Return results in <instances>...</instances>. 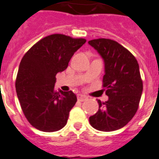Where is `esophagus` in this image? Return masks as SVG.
Returning a JSON list of instances; mask_svg holds the SVG:
<instances>
[{
    "label": "esophagus",
    "instance_id": "obj_1",
    "mask_svg": "<svg viewBox=\"0 0 159 159\" xmlns=\"http://www.w3.org/2000/svg\"><path fill=\"white\" fill-rule=\"evenodd\" d=\"M77 99H78V101L84 102L87 99V97H86L85 95H83V94H80V93H79V94L77 95Z\"/></svg>",
    "mask_w": 159,
    "mask_h": 159
}]
</instances>
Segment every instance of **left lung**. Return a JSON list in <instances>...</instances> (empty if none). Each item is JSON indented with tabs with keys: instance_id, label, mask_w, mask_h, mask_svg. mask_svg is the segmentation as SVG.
<instances>
[{
	"instance_id": "8db88e82",
	"label": "left lung",
	"mask_w": 159,
	"mask_h": 159,
	"mask_svg": "<svg viewBox=\"0 0 159 159\" xmlns=\"http://www.w3.org/2000/svg\"><path fill=\"white\" fill-rule=\"evenodd\" d=\"M104 61L102 87L108 100L98 102V111L89 117L93 127L113 131L125 126L136 113L143 91L139 64L129 51L117 42L107 39L89 41Z\"/></svg>"
}]
</instances>
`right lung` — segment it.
<instances>
[{
    "label": "right lung",
    "mask_w": 159,
    "mask_h": 159,
    "mask_svg": "<svg viewBox=\"0 0 159 159\" xmlns=\"http://www.w3.org/2000/svg\"><path fill=\"white\" fill-rule=\"evenodd\" d=\"M84 39L52 34L34 44L20 61L15 88L22 111L34 127L57 131L66 125L70 111L77 102L72 91L55 89L56 75L85 43Z\"/></svg>",
    "instance_id": "obj_1"
}]
</instances>
